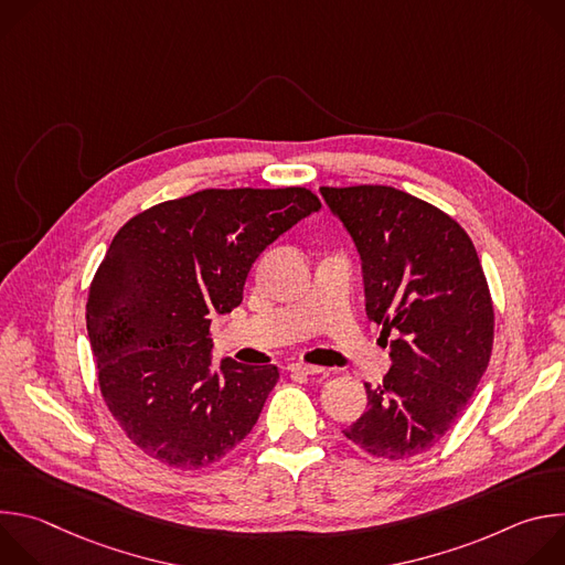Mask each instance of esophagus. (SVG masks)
I'll use <instances>...</instances> for the list:
<instances>
[{
  "instance_id": "esophagus-1",
  "label": "esophagus",
  "mask_w": 565,
  "mask_h": 565,
  "mask_svg": "<svg viewBox=\"0 0 565 565\" xmlns=\"http://www.w3.org/2000/svg\"><path fill=\"white\" fill-rule=\"evenodd\" d=\"M288 369H290V371H295V373H303V375H319V373H324V371H327L324 366L303 364V362H292Z\"/></svg>"
}]
</instances>
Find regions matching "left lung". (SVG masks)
I'll return each mask as SVG.
<instances>
[{
  "instance_id": "1",
  "label": "left lung",
  "mask_w": 565,
  "mask_h": 565,
  "mask_svg": "<svg viewBox=\"0 0 565 565\" xmlns=\"http://www.w3.org/2000/svg\"><path fill=\"white\" fill-rule=\"evenodd\" d=\"M362 262L364 301L388 342L391 369L366 388L344 436L377 458L431 449L462 416L486 373L494 308L467 232L395 188H319Z\"/></svg>"
}]
</instances>
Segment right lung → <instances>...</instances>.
Listing matches in <instances>:
<instances>
[{
    "instance_id": "obj_1",
    "label": "right lung",
    "mask_w": 565,
    "mask_h": 565,
    "mask_svg": "<svg viewBox=\"0 0 565 565\" xmlns=\"http://www.w3.org/2000/svg\"><path fill=\"white\" fill-rule=\"evenodd\" d=\"M303 188L203 190L127 221L92 281L87 331L109 412L145 454L181 469L244 440L279 380L212 360V315L244 301L257 257L319 212Z\"/></svg>"
}]
</instances>
